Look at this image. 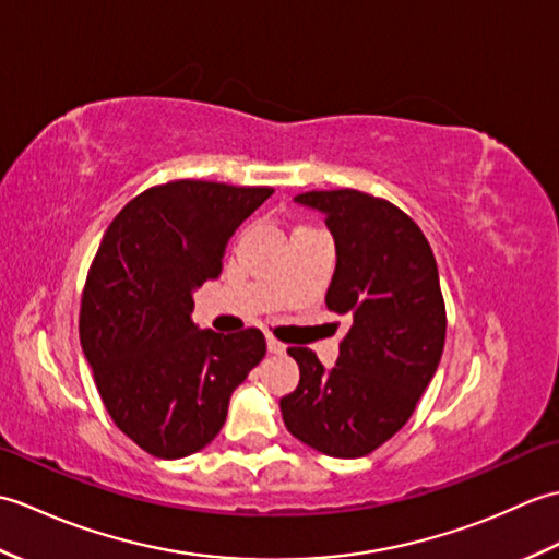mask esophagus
Listing matches in <instances>:
<instances>
[{
	"instance_id": "34e87169",
	"label": "esophagus",
	"mask_w": 559,
	"mask_h": 559,
	"mask_svg": "<svg viewBox=\"0 0 559 559\" xmlns=\"http://www.w3.org/2000/svg\"><path fill=\"white\" fill-rule=\"evenodd\" d=\"M266 348H269V353H273V355L286 353V346H283V343H281V341H276L273 336H266Z\"/></svg>"
}]
</instances>
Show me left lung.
<instances>
[{"label": "left lung", "mask_w": 559, "mask_h": 559, "mask_svg": "<svg viewBox=\"0 0 559 559\" xmlns=\"http://www.w3.org/2000/svg\"><path fill=\"white\" fill-rule=\"evenodd\" d=\"M324 213L336 242L326 307L350 317L336 365L288 348L300 384L281 399L288 432L336 459L382 447L408 423L444 350L447 312L423 230L386 199L331 189L295 197Z\"/></svg>", "instance_id": "8db88e82"}]
</instances>
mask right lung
I'll use <instances>...</instances> for the list:
<instances>
[{
  "label": "right lung",
  "mask_w": 559,
  "mask_h": 559,
  "mask_svg": "<svg viewBox=\"0 0 559 559\" xmlns=\"http://www.w3.org/2000/svg\"><path fill=\"white\" fill-rule=\"evenodd\" d=\"M271 194L165 182L129 201L103 235L81 298V348L110 418L151 456L204 449L266 355L259 329H199L192 293L218 278L225 245Z\"/></svg>",
  "instance_id": "1"
}]
</instances>
